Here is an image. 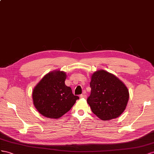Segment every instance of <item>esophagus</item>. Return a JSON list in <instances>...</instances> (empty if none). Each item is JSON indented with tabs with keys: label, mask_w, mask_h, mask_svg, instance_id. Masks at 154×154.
<instances>
[{
	"label": "esophagus",
	"mask_w": 154,
	"mask_h": 154,
	"mask_svg": "<svg viewBox=\"0 0 154 154\" xmlns=\"http://www.w3.org/2000/svg\"><path fill=\"white\" fill-rule=\"evenodd\" d=\"M80 97L81 98H85V99H86L87 97V96H86V95L85 94V92H84V94H81L80 95Z\"/></svg>",
	"instance_id": "34e87169"
}]
</instances>
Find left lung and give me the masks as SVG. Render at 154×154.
Here are the masks:
<instances>
[{"label":"left lung","mask_w":154,"mask_h":154,"mask_svg":"<svg viewBox=\"0 0 154 154\" xmlns=\"http://www.w3.org/2000/svg\"><path fill=\"white\" fill-rule=\"evenodd\" d=\"M90 85L91 94L87 103L95 115L103 121L121 115L128 104L129 91L119 79L100 69L91 75Z\"/></svg>","instance_id":"obj_1"}]
</instances>
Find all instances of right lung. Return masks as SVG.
<instances>
[{"label":"right lung","instance_id":"obj_1","mask_svg":"<svg viewBox=\"0 0 154 154\" xmlns=\"http://www.w3.org/2000/svg\"><path fill=\"white\" fill-rule=\"evenodd\" d=\"M66 79L64 72L55 70L45 75L35 86L32 92L33 104L43 116L59 119L79 99L72 94L71 88L65 85Z\"/></svg>","mask_w":154,"mask_h":154}]
</instances>
